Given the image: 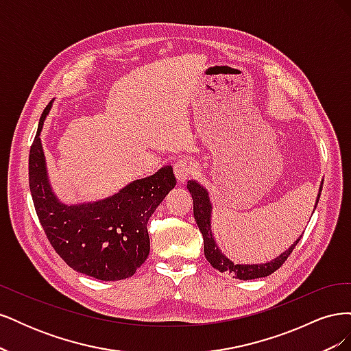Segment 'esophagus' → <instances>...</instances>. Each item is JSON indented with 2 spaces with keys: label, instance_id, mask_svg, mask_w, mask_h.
<instances>
[{
  "label": "esophagus",
  "instance_id": "esophagus-1",
  "mask_svg": "<svg viewBox=\"0 0 351 351\" xmlns=\"http://www.w3.org/2000/svg\"><path fill=\"white\" fill-rule=\"evenodd\" d=\"M193 171V162L187 158H180L174 164V173L177 176L178 183H184L189 176Z\"/></svg>",
  "mask_w": 351,
  "mask_h": 351
}]
</instances>
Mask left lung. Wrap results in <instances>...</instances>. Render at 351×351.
Here are the masks:
<instances>
[{"label": "left lung", "instance_id": "obj_1", "mask_svg": "<svg viewBox=\"0 0 351 351\" xmlns=\"http://www.w3.org/2000/svg\"><path fill=\"white\" fill-rule=\"evenodd\" d=\"M322 184H324V182L321 183L319 193H317V197H316L315 209H316L317 202H319V197H321ZM187 189H189L190 195H192V197H193L195 221H196V224H197V227L202 232V236H204L205 258L208 259V262L215 269H218L219 272L231 275L232 278L247 281V280H256V278H262V277H268V275H271L272 272L277 271L281 267V265L287 261V258L290 256L293 249L297 246V243L300 241V239L303 236L302 234L299 239H297L289 249L280 254V256H277L269 262H265V263H237V262H232L231 259H228L224 253H222V250L218 247L214 234H212V228H210L212 204H210L208 190L200 183H197L196 180H189ZM315 209H313V212H315Z\"/></svg>", "mask_w": 351, "mask_h": 351}]
</instances>
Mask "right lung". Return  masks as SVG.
I'll return each mask as SVG.
<instances>
[{"label": "right lung", "mask_w": 351, "mask_h": 351, "mask_svg": "<svg viewBox=\"0 0 351 351\" xmlns=\"http://www.w3.org/2000/svg\"><path fill=\"white\" fill-rule=\"evenodd\" d=\"M51 105L42 112L29 154V187L40 226L74 271L102 281L129 278L149 254L147 221L177 183L173 167L134 180L102 200L62 204L51 189L39 137Z\"/></svg>", "instance_id": "add662e5"}]
</instances>
